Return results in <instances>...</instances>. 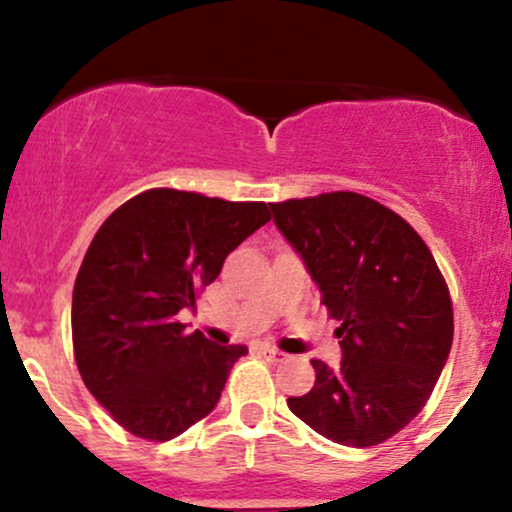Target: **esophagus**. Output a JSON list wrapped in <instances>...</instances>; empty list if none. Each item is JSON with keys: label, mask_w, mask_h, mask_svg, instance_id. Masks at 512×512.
<instances>
[{"label": "esophagus", "mask_w": 512, "mask_h": 512, "mask_svg": "<svg viewBox=\"0 0 512 512\" xmlns=\"http://www.w3.org/2000/svg\"><path fill=\"white\" fill-rule=\"evenodd\" d=\"M257 351H260V354L267 358V361H284V358H286L284 351L272 349V346H260V349H257Z\"/></svg>", "instance_id": "esophagus-1"}]
</instances>
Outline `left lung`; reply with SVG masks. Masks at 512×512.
I'll use <instances>...</instances> for the list:
<instances>
[{
    "instance_id": "obj_1",
    "label": "left lung",
    "mask_w": 512,
    "mask_h": 512,
    "mask_svg": "<svg viewBox=\"0 0 512 512\" xmlns=\"http://www.w3.org/2000/svg\"><path fill=\"white\" fill-rule=\"evenodd\" d=\"M269 207L342 320V366L313 361V390L289 409L339 445L383 443L424 409L448 361V284L419 233L375 199L327 192Z\"/></svg>"
}]
</instances>
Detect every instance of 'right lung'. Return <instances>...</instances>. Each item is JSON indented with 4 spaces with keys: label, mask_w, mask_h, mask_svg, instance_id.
<instances>
[{
    "label": "right lung",
    "mask_w": 512,
    "mask_h": 512,
    "mask_svg": "<svg viewBox=\"0 0 512 512\" xmlns=\"http://www.w3.org/2000/svg\"><path fill=\"white\" fill-rule=\"evenodd\" d=\"M267 221L264 202L158 187L98 228L74 284V358L88 392L129 433L163 443L216 407L248 349L187 334L178 313Z\"/></svg>",
    "instance_id": "1"
}]
</instances>
